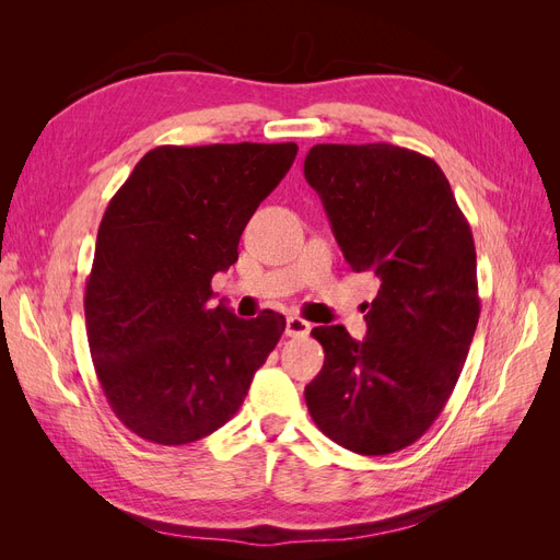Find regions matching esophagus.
I'll return each mask as SVG.
<instances>
[{
  "instance_id": "obj_1",
  "label": "esophagus",
  "mask_w": 560,
  "mask_h": 560,
  "mask_svg": "<svg viewBox=\"0 0 560 560\" xmlns=\"http://www.w3.org/2000/svg\"><path fill=\"white\" fill-rule=\"evenodd\" d=\"M287 336H308L311 334V322H306L303 317L290 315L287 317V327H284Z\"/></svg>"
}]
</instances>
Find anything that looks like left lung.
I'll use <instances>...</instances> for the list:
<instances>
[{"instance_id": "left-lung-1", "label": "left lung", "mask_w": 560, "mask_h": 560, "mask_svg": "<svg viewBox=\"0 0 560 560\" xmlns=\"http://www.w3.org/2000/svg\"><path fill=\"white\" fill-rule=\"evenodd\" d=\"M352 270L381 282L366 338L315 327L325 364L306 385L315 425L360 455L430 430L460 378L479 322L477 249L432 159L395 144H315L303 163Z\"/></svg>"}]
</instances>
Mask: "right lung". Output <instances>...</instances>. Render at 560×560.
<instances>
[{
  "label": "right lung",
  "instance_id": "1",
  "mask_svg": "<svg viewBox=\"0 0 560 560\" xmlns=\"http://www.w3.org/2000/svg\"><path fill=\"white\" fill-rule=\"evenodd\" d=\"M296 151L156 147L109 200L83 296L86 334L112 411L147 442L182 446L222 428L280 341L282 315L241 319L208 301Z\"/></svg>",
  "mask_w": 560,
  "mask_h": 560
}]
</instances>
